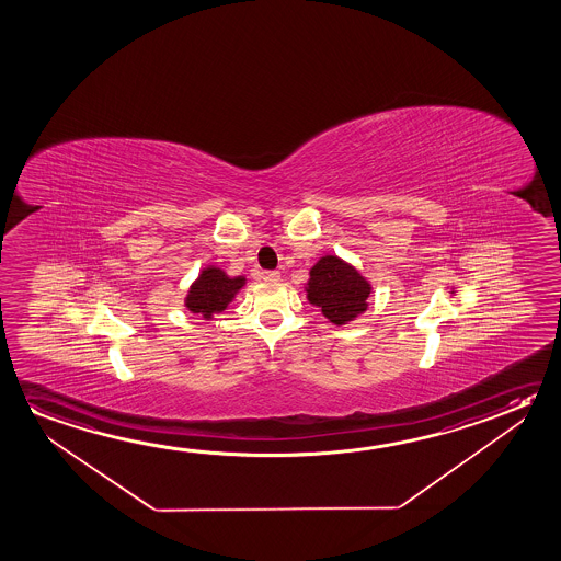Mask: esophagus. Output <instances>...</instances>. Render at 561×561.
<instances>
[{"instance_id": "esophagus-1", "label": "esophagus", "mask_w": 561, "mask_h": 561, "mask_svg": "<svg viewBox=\"0 0 561 561\" xmlns=\"http://www.w3.org/2000/svg\"><path fill=\"white\" fill-rule=\"evenodd\" d=\"M261 276H263V280H280V273L278 271H263Z\"/></svg>"}]
</instances>
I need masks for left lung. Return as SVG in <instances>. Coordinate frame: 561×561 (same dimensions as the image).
<instances>
[{
  "instance_id": "1",
  "label": "left lung",
  "mask_w": 561,
  "mask_h": 561,
  "mask_svg": "<svg viewBox=\"0 0 561 561\" xmlns=\"http://www.w3.org/2000/svg\"><path fill=\"white\" fill-rule=\"evenodd\" d=\"M373 286L353 265L325 255L310 268L306 296L335 325H345L368 308Z\"/></svg>"
}]
</instances>
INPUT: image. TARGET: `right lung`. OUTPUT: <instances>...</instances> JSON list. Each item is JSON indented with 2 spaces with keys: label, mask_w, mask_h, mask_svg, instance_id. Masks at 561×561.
Returning <instances> with one entry per match:
<instances>
[{
  "label": "right lung",
  "mask_w": 561,
  "mask_h": 561,
  "mask_svg": "<svg viewBox=\"0 0 561 561\" xmlns=\"http://www.w3.org/2000/svg\"><path fill=\"white\" fill-rule=\"evenodd\" d=\"M243 285L245 276H228L222 268L210 265L201 271L198 278L188 288L185 306L196 316L210 320L214 313H220L228 308V304L236 298Z\"/></svg>",
  "instance_id": "add662e5"
}]
</instances>
